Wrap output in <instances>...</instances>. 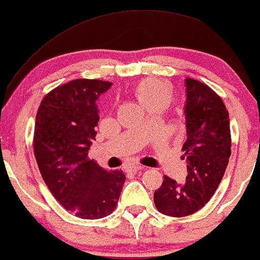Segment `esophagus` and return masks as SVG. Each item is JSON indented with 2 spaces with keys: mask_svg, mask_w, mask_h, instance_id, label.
Instances as JSON below:
<instances>
[{
  "mask_svg": "<svg viewBox=\"0 0 260 260\" xmlns=\"http://www.w3.org/2000/svg\"><path fill=\"white\" fill-rule=\"evenodd\" d=\"M144 167L139 166V164H136V166H129L127 168V172H131V173H138L140 172V170H143Z\"/></svg>",
  "mask_w": 260,
  "mask_h": 260,
  "instance_id": "obj_1",
  "label": "esophagus"
}]
</instances>
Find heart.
Masks as SVG:
<instances>
[{"label": "heart", "instance_id": "obj_1", "mask_svg": "<svg viewBox=\"0 0 260 260\" xmlns=\"http://www.w3.org/2000/svg\"><path fill=\"white\" fill-rule=\"evenodd\" d=\"M134 93L138 101L150 113L158 108L166 109L174 98L172 86L167 81L154 78L141 80L134 88Z\"/></svg>", "mask_w": 260, "mask_h": 260}]
</instances>
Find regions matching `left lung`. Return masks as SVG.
Masks as SVG:
<instances>
[{
  "instance_id": "1",
  "label": "left lung",
  "mask_w": 260,
  "mask_h": 260,
  "mask_svg": "<svg viewBox=\"0 0 260 260\" xmlns=\"http://www.w3.org/2000/svg\"><path fill=\"white\" fill-rule=\"evenodd\" d=\"M185 86L187 139L182 158L188 174L183 183L164 175L153 194L157 210L172 217L192 215L205 206L221 183L232 153L229 114L221 97L194 79L187 78Z\"/></svg>"
}]
</instances>
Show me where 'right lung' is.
<instances>
[{
    "mask_svg": "<svg viewBox=\"0 0 260 260\" xmlns=\"http://www.w3.org/2000/svg\"><path fill=\"white\" fill-rule=\"evenodd\" d=\"M111 85L72 80L49 92L36 116L34 150L43 180L66 210L84 219L110 215L126 180L122 170H107L88 158L100 121L96 102Z\"/></svg>",
    "mask_w": 260,
    "mask_h": 260,
    "instance_id": "right-lung-1",
    "label": "right lung"
}]
</instances>
